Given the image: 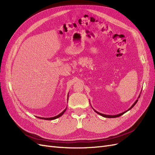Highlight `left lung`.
<instances>
[{"label":"left lung","instance_id":"8db88e82","mask_svg":"<svg viewBox=\"0 0 155 155\" xmlns=\"http://www.w3.org/2000/svg\"><path fill=\"white\" fill-rule=\"evenodd\" d=\"M140 95H139V96H138V99L135 101V102L134 103V104H133V105L131 106L129 109H128V110H125V112H121V113H120V114H116V115H107V114H102V113H100V112H97V111H96V110H94H94L96 113H97L98 114H100V115H101V116H103V117H105V118H117V117H119V116H121V115H123L124 113H125L126 112H127L128 110H130L131 109H132V108L136 105V104H137V103L138 102V98L140 97Z\"/></svg>","mask_w":155,"mask_h":155}]
</instances>
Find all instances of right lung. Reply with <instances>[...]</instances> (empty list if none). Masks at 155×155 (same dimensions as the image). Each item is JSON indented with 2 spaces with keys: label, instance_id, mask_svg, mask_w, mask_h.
Wrapping results in <instances>:
<instances>
[{
  "label": "right lung",
  "instance_id": "obj_1",
  "mask_svg": "<svg viewBox=\"0 0 155 155\" xmlns=\"http://www.w3.org/2000/svg\"><path fill=\"white\" fill-rule=\"evenodd\" d=\"M66 110H67V108H66V109H65L62 112H61L60 114H59L58 115L55 116H54V117H51V118H41V117H37V118H41V119H43V120H55V119H56V118H59L60 116H61L64 113V112L66 111Z\"/></svg>",
  "mask_w": 155,
  "mask_h": 155
}]
</instances>
